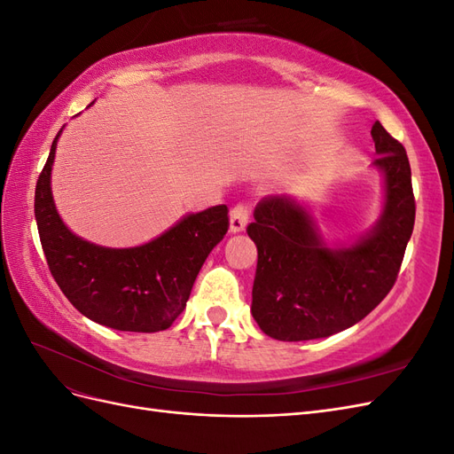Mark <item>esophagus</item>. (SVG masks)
<instances>
[{"label": "esophagus", "mask_w": 454, "mask_h": 454, "mask_svg": "<svg viewBox=\"0 0 454 454\" xmlns=\"http://www.w3.org/2000/svg\"><path fill=\"white\" fill-rule=\"evenodd\" d=\"M248 219H250V210L246 204H237L235 208L231 210L229 215V231L235 235V232H242L248 225Z\"/></svg>", "instance_id": "34e87169"}]
</instances>
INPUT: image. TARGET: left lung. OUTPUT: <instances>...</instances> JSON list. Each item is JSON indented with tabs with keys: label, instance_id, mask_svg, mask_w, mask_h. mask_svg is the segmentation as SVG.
<instances>
[{
	"label": "left lung",
	"instance_id": "obj_1",
	"mask_svg": "<svg viewBox=\"0 0 454 454\" xmlns=\"http://www.w3.org/2000/svg\"><path fill=\"white\" fill-rule=\"evenodd\" d=\"M371 136L382 208L375 225L352 242L329 244L312 210L292 195L257 202L248 225L257 246L252 314L265 335L290 342L335 335L392 290L415 225V197L403 145L379 121Z\"/></svg>",
	"mask_w": 454,
	"mask_h": 454
}]
</instances>
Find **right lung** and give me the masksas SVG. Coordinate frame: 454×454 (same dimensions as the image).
Listing matches in <instances>:
<instances>
[{"label": "right lung", "mask_w": 454, "mask_h": 454, "mask_svg": "<svg viewBox=\"0 0 454 454\" xmlns=\"http://www.w3.org/2000/svg\"><path fill=\"white\" fill-rule=\"evenodd\" d=\"M62 130L51 145L34 204L52 278L67 301L96 324L136 333L168 329L185 309L206 257L225 237L227 206L187 214L157 239L132 248H106L81 239L62 222L51 189Z\"/></svg>", "instance_id": "right-lung-1"}]
</instances>
